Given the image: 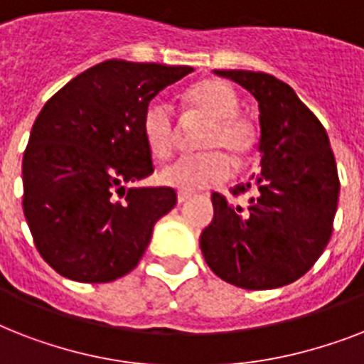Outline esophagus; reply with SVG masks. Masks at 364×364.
<instances>
[{
  "instance_id": "esophagus-1",
  "label": "esophagus",
  "mask_w": 364,
  "mask_h": 364,
  "mask_svg": "<svg viewBox=\"0 0 364 364\" xmlns=\"http://www.w3.org/2000/svg\"><path fill=\"white\" fill-rule=\"evenodd\" d=\"M188 200H191V194L188 193L177 194V204H185V202H188Z\"/></svg>"
}]
</instances>
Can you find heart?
Listing matches in <instances>:
<instances>
[{"mask_svg":"<svg viewBox=\"0 0 364 364\" xmlns=\"http://www.w3.org/2000/svg\"><path fill=\"white\" fill-rule=\"evenodd\" d=\"M185 104L188 113L208 119L200 137V147L205 151L179 156L160 170L159 179L181 193H196L227 181L232 171L228 156L234 162L247 159L253 151L255 130L247 119L238 115L240 100L225 81L208 79L194 85L185 96ZM141 134L153 156H170L176 143V117L166 100L153 98L145 105Z\"/></svg>","mask_w":364,"mask_h":364,"instance_id":"b5f03b06","label":"heart"}]
</instances>
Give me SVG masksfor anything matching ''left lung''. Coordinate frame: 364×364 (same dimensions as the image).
I'll return each instance as SVG.
<instances>
[{"instance_id": "obj_1", "label": "left lung", "mask_w": 364, "mask_h": 364, "mask_svg": "<svg viewBox=\"0 0 364 364\" xmlns=\"http://www.w3.org/2000/svg\"><path fill=\"white\" fill-rule=\"evenodd\" d=\"M259 102L260 173L232 188L247 204L211 194L213 221L200 249L213 274L259 291L302 277L327 247L338 205L336 160L323 124L287 82L262 71L215 70Z\"/></svg>"}]
</instances>
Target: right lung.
Returning a JSON list of instances; mask_svg holds the SVG:
<instances>
[{"instance_id":"add662e5","label":"right lung","mask_w":364,"mask_h":364,"mask_svg":"<svg viewBox=\"0 0 364 364\" xmlns=\"http://www.w3.org/2000/svg\"><path fill=\"white\" fill-rule=\"evenodd\" d=\"M191 71L105 60L37 115L22 159V205L37 251L60 276L107 283L141 260L154 223L177 202L170 187H124L154 170L143 109Z\"/></svg>"}]
</instances>
